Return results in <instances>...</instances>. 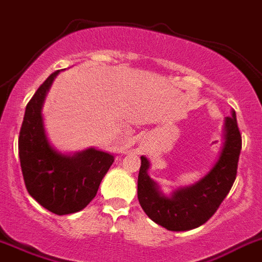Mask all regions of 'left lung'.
<instances>
[{
    "instance_id": "obj_1",
    "label": "left lung",
    "mask_w": 262,
    "mask_h": 262,
    "mask_svg": "<svg viewBox=\"0 0 262 262\" xmlns=\"http://www.w3.org/2000/svg\"><path fill=\"white\" fill-rule=\"evenodd\" d=\"M242 136L235 111L225 119L224 145L219 159L202 180L191 186L173 190L168 196L148 176L150 161L141 156L138 200L145 213L170 231H186L205 224L230 191L238 169Z\"/></svg>"
}]
</instances>
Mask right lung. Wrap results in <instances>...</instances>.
Returning a JSON list of instances; mask_svg holds the SVG:
<instances>
[{"label":"right lung","mask_w":262,"mask_h":262,"mask_svg":"<svg viewBox=\"0 0 262 262\" xmlns=\"http://www.w3.org/2000/svg\"><path fill=\"white\" fill-rule=\"evenodd\" d=\"M59 72L51 73L27 104L19 133V158L29 195L48 211L63 216L81 211L94 199L115 156L94 147L62 154L50 145L42 106Z\"/></svg>","instance_id":"obj_1"}]
</instances>
